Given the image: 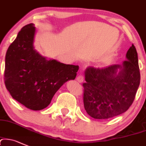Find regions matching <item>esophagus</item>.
Returning <instances> with one entry per match:
<instances>
[{"label":"esophagus","mask_w":146,"mask_h":146,"mask_svg":"<svg viewBox=\"0 0 146 146\" xmlns=\"http://www.w3.org/2000/svg\"><path fill=\"white\" fill-rule=\"evenodd\" d=\"M84 77L81 74H79V76H77V78H76V81H77L79 83H80V84L84 82Z\"/></svg>","instance_id":"1"}]
</instances>
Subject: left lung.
I'll use <instances>...</instances> for the list:
<instances>
[{"label": "left lung", "mask_w": 146, "mask_h": 146, "mask_svg": "<svg viewBox=\"0 0 146 146\" xmlns=\"http://www.w3.org/2000/svg\"><path fill=\"white\" fill-rule=\"evenodd\" d=\"M120 65L85 70L84 104L95 119H108L125 112L133 103L140 84L138 55L134 44Z\"/></svg>", "instance_id": "obj_1"}]
</instances>
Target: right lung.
Instances as JSON below:
<instances>
[{"label":"right lung","mask_w":146,"mask_h":146,"mask_svg":"<svg viewBox=\"0 0 146 146\" xmlns=\"http://www.w3.org/2000/svg\"><path fill=\"white\" fill-rule=\"evenodd\" d=\"M23 26L9 46L5 60L4 79L11 96L27 107H47L59 88L76 76L79 66L42 56L34 46L36 28Z\"/></svg>","instance_id":"add662e5"}]
</instances>
